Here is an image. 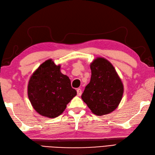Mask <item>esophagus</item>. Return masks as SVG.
Wrapping results in <instances>:
<instances>
[{"mask_svg": "<svg viewBox=\"0 0 155 155\" xmlns=\"http://www.w3.org/2000/svg\"><path fill=\"white\" fill-rule=\"evenodd\" d=\"M77 94L78 96H81L82 94V91L81 89H77Z\"/></svg>", "mask_w": 155, "mask_h": 155, "instance_id": "esophagus-1", "label": "esophagus"}]
</instances>
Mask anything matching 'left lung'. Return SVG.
<instances>
[{"mask_svg":"<svg viewBox=\"0 0 155 155\" xmlns=\"http://www.w3.org/2000/svg\"><path fill=\"white\" fill-rule=\"evenodd\" d=\"M91 78L81 95L94 114L103 115L114 111L122 99L123 85L113 65L104 58L91 64Z\"/></svg>","mask_w":155,"mask_h":155,"instance_id":"obj_1","label":"left lung"}]
</instances>
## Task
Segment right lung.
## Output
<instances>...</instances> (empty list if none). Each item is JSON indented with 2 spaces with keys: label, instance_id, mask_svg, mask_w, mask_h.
<instances>
[{
  "label": "right lung",
  "instance_id": "right-lung-1",
  "mask_svg": "<svg viewBox=\"0 0 155 155\" xmlns=\"http://www.w3.org/2000/svg\"><path fill=\"white\" fill-rule=\"evenodd\" d=\"M51 60L41 64L32 75L28 85L29 100L39 114L55 118L64 111L77 92L70 79Z\"/></svg>",
  "mask_w": 155,
  "mask_h": 155
}]
</instances>
